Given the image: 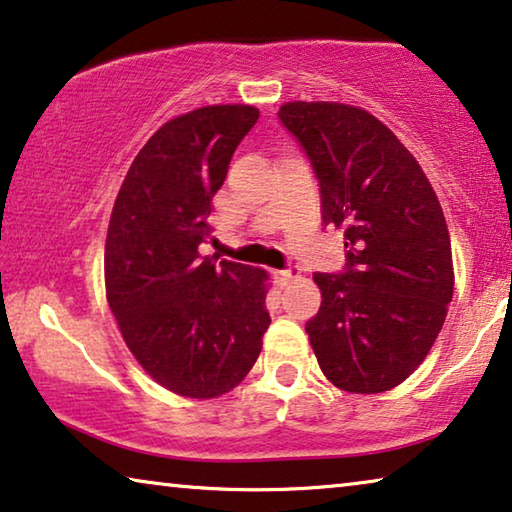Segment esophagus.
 <instances>
[{
    "instance_id": "esophagus-1",
    "label": "esophagus",
    "mask_w": 512,
    "mask_h": 512,
    "mask_svg": "<svg viewBox=\"0 0 512 512\" xmlns=\"http://www.w3.org/2000/svg\"><path fill=\"white\" fill-rule=\"evenodd\" d=\"M298 266H289V269H275L273 271V278L278 285H287V282H291L294 278H298Z\"/></svg>"
}]
</instances>
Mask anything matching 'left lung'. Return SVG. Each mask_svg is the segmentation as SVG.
I'll return each mask as SVG.
<instances>
[{
	"instance_id": "left-lung-1",
	"label": "left lung",
	"mask_w": 512,
	"mask_h": 512,
	"mask_svg": "<svg viewBox=\"0 0 512 512\" xmlns=\"http://www.w3.org/2000/svg\"><path fill=\"white\" fill-rule=\"evenodd\" d=\"M280 123L321 186L323 223L344 227L342 273H314L321 307L305 323L321 371L353 394L403 383L431 351L453 298L451 239L408 148L369 111L287 102Z\"/></svg>"
}]
</instances>
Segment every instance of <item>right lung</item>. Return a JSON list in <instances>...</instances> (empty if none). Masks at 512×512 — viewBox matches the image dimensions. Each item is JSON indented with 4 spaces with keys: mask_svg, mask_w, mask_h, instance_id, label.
I'll use <instances>...</instances> for the list:
<instances>
[{
    "mask_svg": "<svg viewBox=\"0 0 512 512\" xmlns=\"http://www.w3.org/2000/svg\"><path fill=\"white\" fill-rule=\"evenodd\" d=\"M257 118L248 104H214L168 120L136 154L111 212V312L141 367L189 399L237 387L271 323L264 269L198 253L212 237V198Z\"/></svg>",
    "mask_w": 512,
    "mask_h": 512,
    "instance_id": "1",
    "label": "right lung"
}]
</instances>
